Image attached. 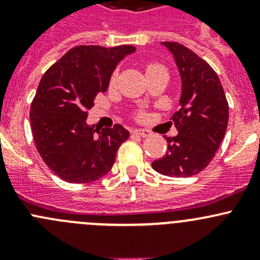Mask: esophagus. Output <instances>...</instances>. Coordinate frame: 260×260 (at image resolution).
I'll use <instances>...</instances> for the list:
<instances>
[{
    "label": "esophagus",
    "mask_w": 260,
    "mask_h": 260,
    "mask_svg": "<svg viewBox=\"0 0 260 260\" xmlns=\"http://www.w3.org/2000/svg\"><path fill=\"white\" fill-rule=\"evenodd\" d=\"M133 133H135V135H137V136H140V137H143V138L149 137V136H151V132H149V131H147V129H135V131H133Z\"/></svg>",
    "instance_id": "34e87169"
}]
</instances>
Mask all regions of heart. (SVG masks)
Returning <instances> with one entry per match:
<instances>
[{
    "mask_svg": "<svg viewBox=\"0 0 260 260\" xmlns=\"http://www.w3.org/2000/svg\"><path fill=\"white\" fill-rule=\"evenodd\" d=\"M159 69H165V68L162 67V65L156 64V62H151V64H148L146 67V73L148 74V73L156 72V70H159ZM117 78H118L117 73H113V74H112V77H111V79H109V85H111V86L115 85V83H117Z\"/></svg>",
    "mask_w": 260,
    "mask_h": 260,
    "instance_id": "b5f03b06",
    "label": "heart"
}]
</instances>
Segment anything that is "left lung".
Instances as JSON below:
<instances>
[{"label": "left lung", "mask_w": 260, "mask_h": 260, "mask_svg": "<svg viewBox=\"0 0 260 260\" xmlns=\"http://www.w3.org/2000/svg\"><path fill=\"white\" fill-rule=\"evenodd\" d=\"M162 45L174 55L182 93L180 109L171 118L179 135L166 137V154L152 167L165 176L190 177L210 164L224 140L229 106L219 77L205 60L179 43Z\"/></svg>", "instance_id": "left-lung-1"}]
</instances>
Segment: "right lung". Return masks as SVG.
I'll return each mask as SVG.
<instances>
[{
    "mask_svg": "<svg viewBox=\"0 0 260 260\" xmlns=\"http://www.w3.org/2000/svg\"><path fill=\"white\" fill-rule=\"evenodd\" d=\"M132 45L75 46L46 70L31 103L34 141L46 166L70 183L99 180L113 167L119 146L129 137L120 124H86L88 109L104 93L118 62Z\"/></svg>",
    "mask_w": 260,
    "mask_h": 260,
    "instance_id": "add662e5",
    "label": "right lung"
}]
</instances>
